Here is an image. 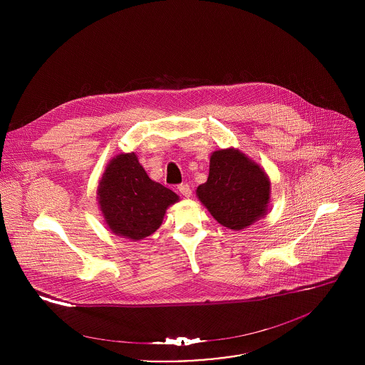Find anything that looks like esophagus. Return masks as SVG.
Listing matches in <instances>:
<instances>
[{
    "label": "esophagus",
    "mask_w": 365,
    "mask_h": 365,
    "mask_svg": "<svg viewBox=\"0 0 365 365\" xmlns=\"http://www.w3.org/2000/svg\"><path fill=\"white\" fill-rule=\"evenodd\" d=\"M177 190H178V192L182 194L185 198H190V197L192 195V191H191V188H190L188 184H180V185L177 187Z\"/></svg>",
    "instance_id": "34e87169"
}]
</instances>
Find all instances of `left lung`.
Instances as JSON below:
<instances>
[{
  "mask_svg": "<svg viewBox=\"0 0 365 365\" xmlns=\"http://www.w3.org/2000/svg\"><path fill=\"white\" fill-rule=\"evenodd\" d=\"M197 195L222 226L242 230L267 213L269 180L245 153L216 150L210 156L208 180L197 188Z\"/></svg>",
  "mask_w": 365,
  "mask_h": 365,
  "instance_id": "obj_1",
  "label": "left lung"
}]
</instances>
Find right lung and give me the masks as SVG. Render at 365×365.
Segmentation results:
<instances>
[{"label":"right lung","mask_w":365,"mask_h":365,"mask_svg":"<svg viewBox=\"0 0 365 365\" xmlns=\"http://www.w3.org/2000/svg\"><path fill=\"white\" fill-rule=\"evenodd\" d=\"M98 204L112 233L140 240L155 233L178 195L150 180L135 153L109 161L97 190Z\"/></svg>","instance_id":"obj_1"}]
</instances>
